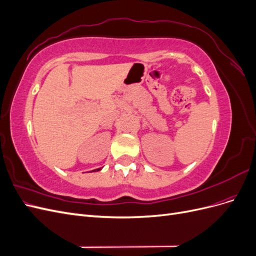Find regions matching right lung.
Wrapping results in <instances>:
<instances>
[{"label": "right lung", "mask_w": 256, "mask_h": 256, "mask_svg": "<svg viewBox=\"0 0 256 256\" xmlns=\"http://www.w3.org/2000/svg\"><path fill=\"white\" fill-rule=\"evenodd\" d=\"M99 170H100V168H96V170H94V171H99Z\"/></svg>", "instance_id": "right-lung-1"}]
</instances>
